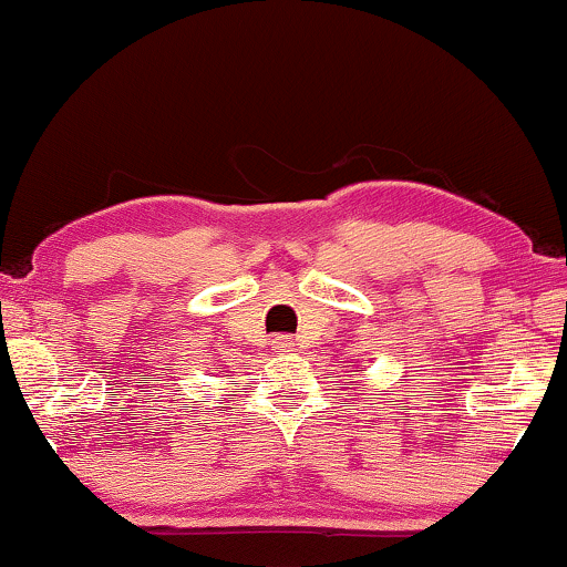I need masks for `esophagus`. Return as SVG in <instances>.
<instances>
[{"mask_svg":"<svg viewBox=\"0 0 567 567\" xmlns=\"http://www.w3.org/2000/svg\"><path fill=\"white\" fill-rule=\"evenodd\" d=\"M272 349H277V352H292L295 341H292V337H275Z\"/></svg>","mask_w":567,"mask_h":567,"instance_id":"1","label":"esophagus"}]
</instances>
